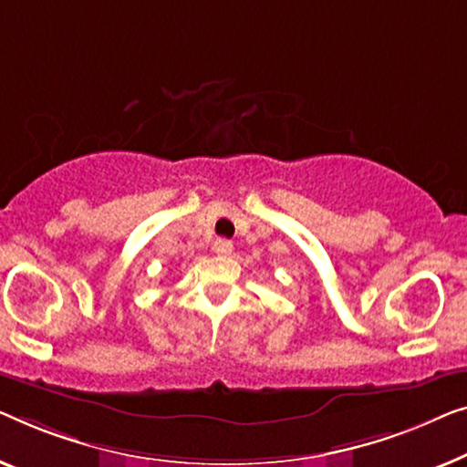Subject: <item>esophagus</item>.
Instances as JSON below:
<instances>
[{"label": "esophagus", "mask_w": 467, "mask_h": 467, "mask_svg": "<svg viewBox=\"0 0 467 467\" xmlns=\"http://www.w3.org/2000/svg\"><path fill=\"white\" fill-rule=\"evenodd\" d=\"M213 252L218 254V255H231L233 254V243L228 241V239H218L213 243Z\"/></svg>", "instance_id": "34e87169"}]
</instances>
